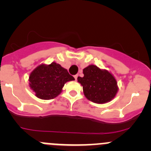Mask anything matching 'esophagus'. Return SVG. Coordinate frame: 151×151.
<instances>
[{
    "mask_svg": "<svg viewBox=\"0 0 151 151\" xmlns=\"http://www.w3.org/2000/svg\"><path fill=\"white\" fill-rule=\"evenodd\" d=\"M77 77H78V74H76V75H74V78H75L76 80H77Z\"/></svg>",
    "mask_w": 151,
    "mask_h": 151,
    "instance_id": "esophagus-1",
    "label": "esophagus"
}]
</instances>
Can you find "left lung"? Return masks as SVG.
Wrapping results in <instances>:
<instances>
[{
    "label": "left lung",
    "mask_w": 151,
    "mask_h": 151,
    "mask_svg": "<svg viewBox=\"0 0 151 151\" xmlns=\"http://www.w3.org/2000/svg\"><path fill=\"white\" fill-rule=\"evenodd\" d=\"M84 77L77 80L83 85V93L90 101L104 104L111 101L118 92L117 81L106 70H101L94 65L83 69Z\"/></svg>",
    "instance_id": "left-lung-1"
}]
</instances>
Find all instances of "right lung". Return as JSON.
<instances>
[{
	"instance_id": "add662e5",
	"label": "right lung",
	"mask_w": 151,
	"mask_h": 151,
	"mask_svg": "<svg viewBox=\"0 0 151 151\" xmlns=\"http://www.w3.org/2000/svg\"><path fill=\"white\" fill-rule=\"evenodd\" d=\"M71 80L74 78L68 71L55 62L50 65H40L29 77L30 87L36 96L45 100L55 98L61 93L65 83Z\"/></svg>"
}]
</instances>
